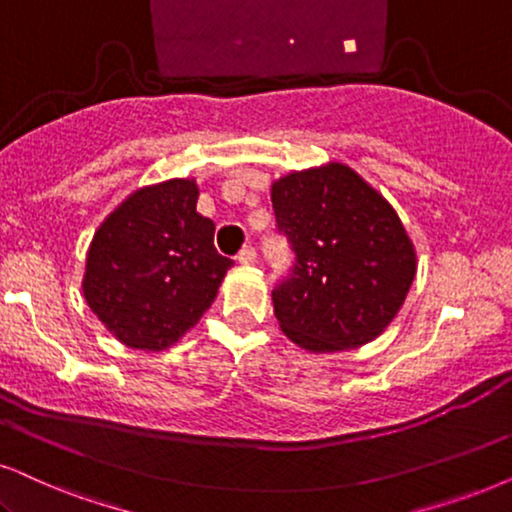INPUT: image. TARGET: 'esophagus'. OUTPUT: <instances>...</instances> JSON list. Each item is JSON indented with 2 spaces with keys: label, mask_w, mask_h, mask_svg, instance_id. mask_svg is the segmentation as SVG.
Here are the masks:
<instances>
[{
  "label": "esophagus",
  "mask_w": 512,
  "mask_h": 512,
  "mask_svg": "<svg viewBox=\"0 0 512 512\" xmlns=\"http://www.w3.org/2000/svg\"><path fill=\"white\" fill-rule=\"evenodd\" d=\"M236 260L241 262V264H252V262L257 260V250L252 248V245H243V250L238 252V257H236Z\"/></svg>",
  "instance_id": "1"
}]
</instances>
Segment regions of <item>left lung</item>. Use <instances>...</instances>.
<instances>
[{
  "mask_svg": "<svg viewBox=\"0 0 512 512\" xmlns=\"http://www.w3.org/2000/svg\"><path fill=\"white\" fill-rule=\"evenodd\" d=\"M271 205L295 255L271 290L283 333L309 352L378 338L416 276V252L392 205L340 163L278 179Z\"/></svg>",
  "mask_w": 512,
  "mask_h": 512,
  "instance_id": "obj_1",
  "label": "left lung"
}]
</instances>
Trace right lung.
<instances>
[{"label": "right lung", "instance_id": "right-lung-1", "mask_svg": "<svg viewBox=\"0 0 512 512\" xmlns=\"http://www.w3.org/2000/svg\"><path fill=\"white\" fill-rule=\"evenodd\" d=\"M191 179L132 193L96 231L84 300L127 347H170L198 323L234 260L215 248V222L196 212Z\"/></svg>", "mask_w": 512, "mask_h": 512}]
</instances>
